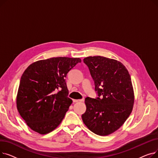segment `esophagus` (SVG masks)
<instances>
[{
    "label": "esophagus",
    "mask_w": 158,
    "mask_h": 158,
    "mask_svg": "<svg viewBox=\"0 0 158 158\" xmlns=\"http://www.w3.org/2000/svg\"><path fill=\"white\" fill-rule=\"evenodd\" d=\"M83 100H81V99H74L73 100V102H82Z\"/></svg>",
    "instance_id": "esophagus-1"
}]
</instances>
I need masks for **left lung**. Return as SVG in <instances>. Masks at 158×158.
Here are the masks:
<instances>
[{
  "label": "left lung",
  "instance_id": "left-lung-1",
  "mask_svg": "<svg viewBox=\"0 0 158 158\" xmlns=\"http://www.w3.org/2000/svg\"><path fill=\"white\" fill-rule=\"evenodd\" d=\"M83 61L94 81L97 97L85 98L82 121L95 134L109 135L123 125L132 110L135 97L131 76L117 60L89 56Z\"/></svg>",
  "mask_w": 158,
  "mask_h": 158
}]
</instances>
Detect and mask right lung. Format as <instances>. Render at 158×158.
<instances>
[{
    "label": "right lung",
    "mask_w": 158,
    "mask_h": 158,
    "mask_svg": "<svg viewBox=\"0 0 158 158\" xmlns=\"http://www.w3.org/2000/svg\"><path fill=\"white\" fill-rule=\"evenodd\" d=\"M80 58L52 57L29 65L21 77L16 107L27 125L41 135L52 131L72 103L65 79Z\"/></svg>",
    "instance_id": "obj_1"
}]
</instances>
